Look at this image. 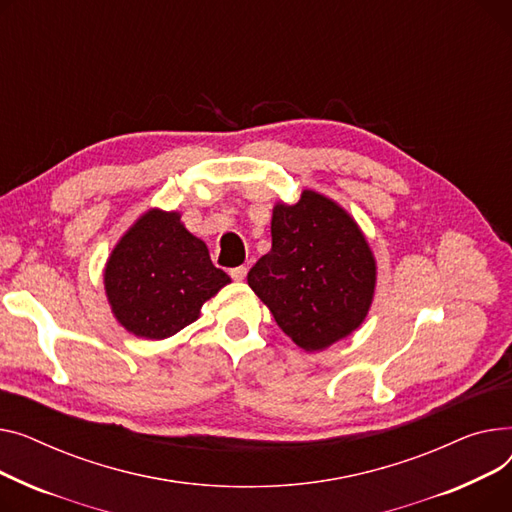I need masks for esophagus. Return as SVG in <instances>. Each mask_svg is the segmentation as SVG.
<instances>
[{"mask_svg": "<svg viewBox=\"0 0 512 512\" xmlns=\"http://www.w3.org/2000/svg\"><path fill=\"white\" fill-rule=\"evenodd\" d=\"M246 275H248V266H235V268H231V277L235 281H244Z\"/></svg>", "mask_w": 512, "mask_h": 512, "instance_id": "obj_1", "label": "esophagus"}]
</instances>
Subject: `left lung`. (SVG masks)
Masks as SVG:
<instances>
[{
  "label": "left lung",
  "instance_id": "obj_1",
  "mask_svg": "<svg viewBox=\"0 0 512 512\" xmlns=\"http://www.w3.org/2000/svg\"><path fill=\"white\" fill-rule=\"evenodd\" d=\"M270 235L273 248L252 266L248 285L297 347L324 351L362 326L378 266L341 204L316 190L293 204L279 200Z\"/></svg>",
  "mask_w": 512,
  "mask_h": 512
}]
</instances>
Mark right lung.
<instances>
[{
  "label": "right lung",
  "mask_w": 512,
  "mask_h": 512,
  "mask_svg": "<svg viewBox=\"0 0 512 512\" xmlns=\"http://www.w3.org/2000/svg\"><path fill=\"white\" fill-rule=\"evenodd\" d=\"M229 275L210 262L206 244L177 210L148 208L111 250L103 285L115 320L128 333L161 341L198 320Z\"/></svg>",
  "instance_id": "obj_1"
}]
</instances>
